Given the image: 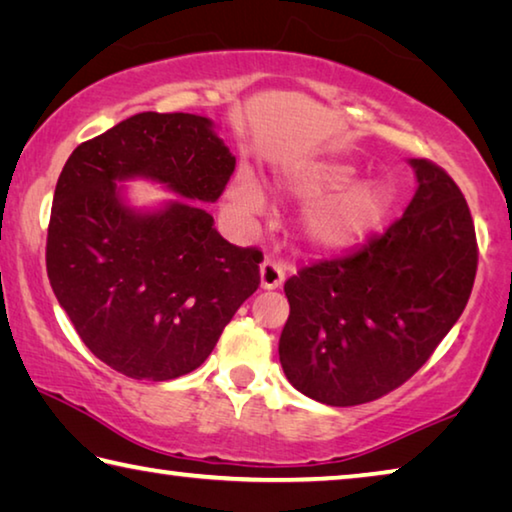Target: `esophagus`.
Listing matches in <instances>:
<instances>
[{
  "instance_id": "obj_1",
  "label": "esophagus",
  "mask_w": 512,
  "mask_h": 512,
  "mask_svg": "<svg viewBox=\"0 0 512 512\" xmlns=\"http://www.w3.org/2000/svg\"><path fill=\"white\" fill-rule=\"evenodd\" d=\"M284 275H287V266L277 262L273 257H266L262 266H259V280H262V289H277L284 282Z\"/></svg>"
}]
</instances>
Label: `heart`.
I'll return each instance as SVG.
<instances>
[{
  "label": "heart",
  "mask_w": 512,
  "mask_h": 512,
  "mask_svg": "<svg viewBox=\"0 0 512 512\" xmlns=\"http://www.w3.org/2000/svg\"><path fill=\"white\" fill-rule=\"evenodd\" d=\"M357 180V169L345 162H307L287 176V189L311 205L305 216V237L314 248L343 250L366 239L386 219L393 189L384 180ZM230 201L241 212H259L264 192L253 178H235Z\"/></svg>",
  "instance_id": "b5f03b06"
}]
</instances>
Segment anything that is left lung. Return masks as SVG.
<instances>
[{"label":"left lung","instance_id":"obj_1","mask_svg":"<svg viewBox=\"0 0 512 512\" xmlns=\"http://www.w3.org/2000/svg\"><path fill=\"white\" fill-rule=\"evenodd\" d=\"M418 192L402 219L348 255L284 282V375L311 400L366 404L429 361L470 300L479 246L465 196L427 158L411 160Z\"/></svg>","mask_w":512,"mask_h":512}]
</instances>
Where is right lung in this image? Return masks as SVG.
Returning <instances> with one entry per match:
<instances>
[{"mask_svg":"<svg viewBox=\"0 0 512 512\" xmlns=\"http://www.w3.org/2000/svg\"><path fill=\"white\" fill-rule=\"evenodd\" d=\"M235 158L212 121L140 112L79 144L47 230V275L94 357L131 379L167 381L210 357L259 287L262 250L225 241L198 201H216ZM146 175L186 196L158 215L118 201L115 179Z\"/></svg>","mask_w":512,"mask_h":512,"instance_id":"1","label":"right lung"}]
</instances>
